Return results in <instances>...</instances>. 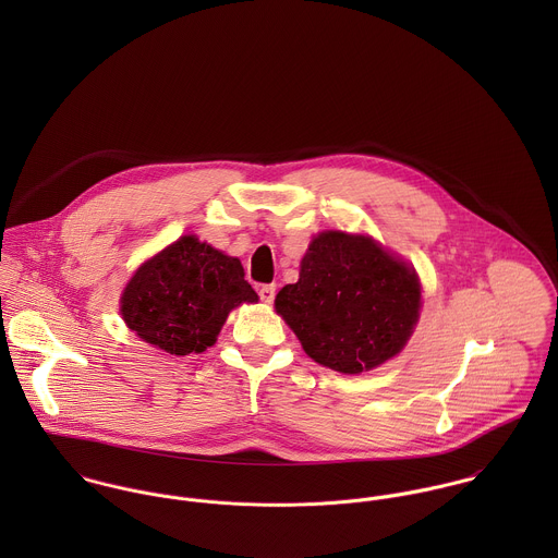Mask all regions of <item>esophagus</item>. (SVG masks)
<instances>
[{"mask_svg": "<svg viewBox=\"0 0 558 558\" xmlns=\"http://www.w3.org/2000/svg\"><path fill=\"white\" fill-rule=\"evenodd\" d=\"M275 294H277V286H275V283H268V286H262V288H259V299H262L266 305H270V303L275 301Z\"/></svg>", "mask_w": 558, "mask_h": 558, "instance_id": "1", "label": "esophagus"}]
</instances>
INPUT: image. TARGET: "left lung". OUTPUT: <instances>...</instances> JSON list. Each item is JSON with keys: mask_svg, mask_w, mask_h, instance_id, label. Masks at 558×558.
<instances>
[{"mask_svg": "<svg viewBox=\"0 0 558 558\" xmlns=\"http://www.w3.org/2000/svg\"><path fill=\"white\" fill-rule=\"evenodd\" d=\"M275 310L316 363L361 374L408 343L418 322L421 283L380 242L328 230L312 240L299 281L279 290Z\"/></svg>", "mask_w": 558, "mask_h": 558, "instance_id": "obj_1", "label": "left lung"}]
</instances>
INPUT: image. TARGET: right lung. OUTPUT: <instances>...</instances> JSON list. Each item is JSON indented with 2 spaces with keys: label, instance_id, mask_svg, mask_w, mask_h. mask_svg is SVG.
<instances>
[{
  "label": "right lung",
  "instance_id": "1",
  "mask_svg": "<svg viewBox=\"0 0 558 558\" xmlns=\"http://www.w3.org/2000/svg\"><path fill=\"white\" fill-rule=\"evenodd\" d=\"M242 303H257L239 257L182 236L144 262L126 283L120 314L146 343L167 354H199Z\"/></svg>",
  "mask_w": 558,
  "mask_h": 558
}]
</instances>
